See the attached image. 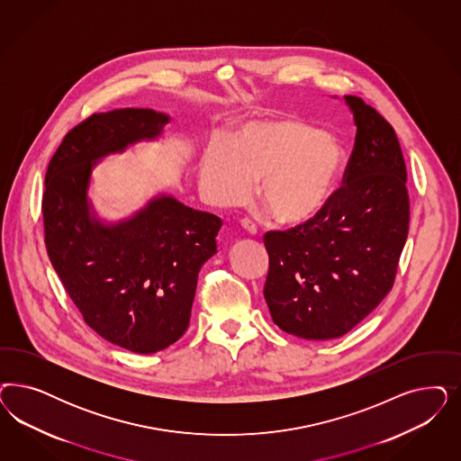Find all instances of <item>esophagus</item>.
Wrapping results in <instances>:
<instances>
[{"instance_id":"esophagus-1","label":"esophagus","mask_w":461,"mask_h":461,"mask_svg":"<svg viewBox=\"0 0 461 461\" xmlns=\"http://www.w3.org/2000/svg\"><path fill=\"white\" fill-rule=\"evenodd\" d=\"M240 227L249 234V236H256V232H258V229H256V225H254L251 221H240Z\"/></svg>"}]
</instances>
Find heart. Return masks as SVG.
Instances as JSON below:
<instances>
[{"label":"heart","instance_id":"1","mask_svg":"<svg viewBox=\"0 0 461 461\" xmlns=\"http://www.w3.org/2000/svg\"><path fill=\"white\" fill-rule=\"evenodd\" d=\"M346 152L334 135L300 119L251 122L227 144L212 142L198 164V186L208 203L236 207L259 181L258 194L280 223L317 217L336 192Z\"/></svg>","mask_w":461,"mask_h":461}]
</instances>
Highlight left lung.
Returning <instances> with one entry per match:
<instances>
[{
    "instance_id": "1",
    "label": "left lung",
    "mask_w": 461,
    "mask_h": 461,
    "mask_svg": "<svg viewBox=\"0 0 461 461\" xmlns=\"http://www.w3.org/2000/svg\"><path fill=\"white\" fill-rule=\"evenodd\" d=\"M357 125L339 190L311 221L265 234L273 322L302 339L341 338L392 290L409 232L407 171L392 125L344 96Z\"/></svg>"
}]
</instances>
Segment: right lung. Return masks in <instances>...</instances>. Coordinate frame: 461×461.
I'll use <instances>...</instances> for the list:
<instances>
[{"label": "right lung", "mask_w": 461, "mask_h": 461, "mask_svg": "<svg viewBox=\"0 0 461 461\" xmlns=\"http://www.w3.org/2000/svg\"><path fill=\"white\" fill-rule=\"evenodd\" d=\"M150 108L95 113L64 137L45 173V248L85 322L106 341L150 355L190 324L198 273L217 253L222 221L156 194L132 217L104 222L89 202L93 167L163 134Z\"/></svg>", "instance_id": "1"}]
</instances>
